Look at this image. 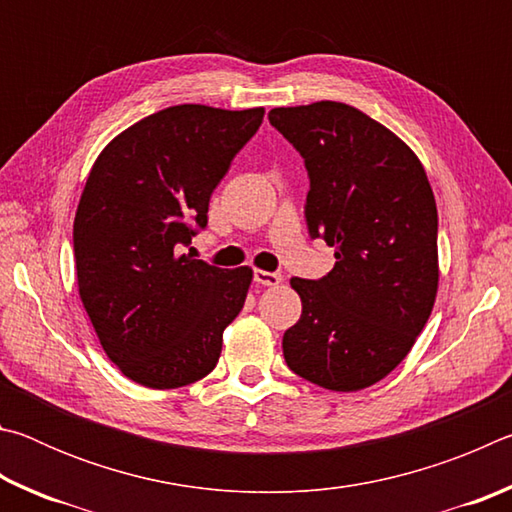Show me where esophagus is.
Wrapping results in <instances>:
<instances>
[{"mask_svg":"<svg viewBox=\"0 0 512 512\" xmlns=\"http://www.w3.org/2000/svg\"><path fill=\"white\" fill-rule=\"evenodd\" d=\"M255 282L262 284V287H277L282 282L280 273H268V271H255Z\"/></svg>","mask_w":512,"mask_h":512,"instance_id":"1","label":"esophagus"}]
</instances>
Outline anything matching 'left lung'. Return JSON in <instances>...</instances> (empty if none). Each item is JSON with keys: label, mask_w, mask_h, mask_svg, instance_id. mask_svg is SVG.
<instances>
[{"label": "left lung", "mask_w": 512, "mask_h": 512, "mask_svg": "<svg viewBox=\"0 0 512 512\" xmlns=\"http://www.w3.org/2000/svg\"><path fill=\"white\" fill-rule=\"evenodd\" d=\"M268 121L309 171L307 225L334 248L323 280L291 277L300 320L287 366L320 388L354 393L400 366L438 293V212L411 146L339 101L273 108Z\"/></svg>", "instance_id": "1"}]
</instances>
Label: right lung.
Returning a JSON list of instances; mask_svg holds the SVG:
<instances>
[{
    "label": "right lung",
    "instance_id": "right-lung-1",
    "mask_svg": "<svg viewBox=\"0 0 512 512\" xmlns=\"http://www.w3.org/2000/svg\"><path fill=\"white\" fill-rule=\"evenodd\" d=\"M264 108L183 103L121 131L94 160L74 216L79 296L108 359L146 388L203 379L244 307L253 268L180 253Z\"/></svg>",
    "mask_w": 512,
    "mask_h": 512
}]
</instances>
